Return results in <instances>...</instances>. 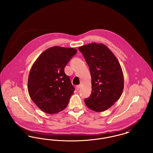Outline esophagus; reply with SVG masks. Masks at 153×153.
I'll return each mask as SVG.
<instances>
[{
	"instance_id": "esophagus-1",
	"label": "esophagus",
	"mask_w": 153,
	"mask_h": 153,
	"mask_svg": "<svg viewBox=\"0 0 153 153\" xmlns=\"http://www.w3.org/2000/svg\"><path fill=\"white\" fill-rule=\"evenodd\" d=\"M80 85H77L76 87V91H79V89H80Z\"/></svg>"
}]
</instances>
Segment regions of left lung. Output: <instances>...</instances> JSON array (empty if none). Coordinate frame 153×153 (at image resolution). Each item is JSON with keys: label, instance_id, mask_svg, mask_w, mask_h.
<instances>
[{"label": "left lung", "instance_id": "left-lung-1", "mask_svg": "<svg viewBox=\"0 0 153 153\" xmlns=\"http://www.w3.org/2000/svg\"><path fill=\"white\" fill-rule=\"evenodd\" d=\"M89 68L92 92L84 102L96 112L108 109L122 95L123 74L112 52L103 44L92 43L79 48Z\"/></svg>", "mask_w": 153, "mask_h": 153}]
</instances>
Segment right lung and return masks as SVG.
I'll return each instance as SVG.
<instances>
[{"label":"right lung","instance_id":"add662e5","mask_svg":"<svg viewBox=\"0 0 153 153\" xmlns=\"http://www.w3.org/2000/svg\"><path fill=\"white\" fill-rule=\"evenodd\" d=\"M77 52L73 48L54 46L43 52L32 66L29 94L45 112L56 114L68 105L74 88L64 68Z\"/></svg>","mask_w":153,"mask_h":153}]
</instances>
